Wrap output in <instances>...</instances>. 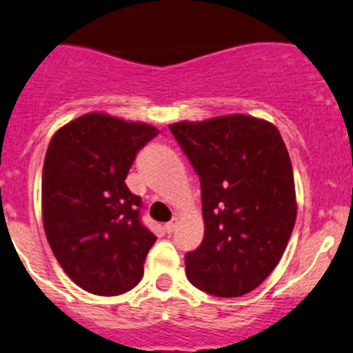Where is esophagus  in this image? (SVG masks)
I'll list each match as a JSON object with an SVG mask.
<instances>
[{
	"instance_id": "1",
	"label": "esophagus",
	"mask_w": 353,
	"mask_h": 353,
	"mask_svg": "<svg viewBox=\"0 0 353 353\" xmlns=\"http://www.w3.org/2000/svg\"><path fill=\"white\" fill-rule=\"evenodd\" d=\"M176 225H178V222H176V219H175V221H172V222L165 223V230H166V232H168V234H172L173 230L176 229Z\"/></svg>"
}]
</instances>
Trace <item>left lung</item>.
Listing matches in <instances>:
<instances>
[{"instance_id":"left-lung-1","label":"left lung","mask_w":353,"mask_h":353,"mask_svg":"<svg viewBox=\"0 0 353 353\" xmlns=\"http://www.w3.org/2000/svg\"><path fill=\"white\" fill-rule=\"evenodd\" d=\"M200 176L203 241L185 256L193 286L221 298L256 290L278 266L294 222L293 166L274 124L230 114L170 124Z\"/></svg>"}]
</instances>
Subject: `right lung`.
I'll return each mask as SVG.
<instances>
[{
  "label": "right lung",
  "mask_w": 353,
  "mask_h": 353,
  "mask_svg": "<svg viewBox=\"0 0 353 353\" xmlns=\"http://www.w3.org/2000/svg\"><path fill=\"white\" fill-rule=\"evenodd\" d=\"M157 134L150 124L89 112L50 139L41 173L45 234L67 276L89 293L116 296L141 281L157 237L124 180Z\"/></svg>",
  "instance_id": "1"
}]
</instances>
